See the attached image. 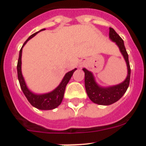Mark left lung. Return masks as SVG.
<instances>
[{
  "label": "left lung",
  "mask_w": 146,
  "mask_h": 146,
  "mask_svg": "<svg viewBox=\"0 0 146 146\" xmlns=\"http://www.w3.org/2000/svg\"><path fill=\"white\" fill-rule=\"evenodd\" d=\"M109 36L110 38L113 42H115L119 47L120 51L126 60L128 74H127L126 80L123 82L116 86L104 88L99 86L96 83L94 75L91 72H89L85 68L82 69V70L85 72V86H86V92H87L89 99L94 103L101 104V105H110V104H113L118 101L123 96V94L126 93L129 85L130 74H131L128 53L125 48L123 40L112 28H110Z\"/></svg>",
  "instance_id": "obj_1"
}]
</instances>
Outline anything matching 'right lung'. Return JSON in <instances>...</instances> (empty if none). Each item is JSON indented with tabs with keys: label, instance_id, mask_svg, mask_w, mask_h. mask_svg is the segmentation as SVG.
<instances>
[{
	"label": "right lung",
	"instance_id": "1",
	"mask_svg": "<svg viewBox=\"0 0 146 146\" xmlns=\"http://www.w3.org/2000/svg\"><path fill=\"white\" fill-rule=\"evenodd\" d=\"M44 28L42 29L41 31L38 32H36L31 36H30L29 38L25 42V43L23 44V47L20 50V55H19V58H18L17 66V76L18 80L20 82V87H21L22 91H23V94H25V97L28 100L32 106L35 107L37 109L39 110H52L58 107L61 103L63 98H64V91H65L66 86L67 83L69 82V80L71 79L72 74L74 72V71L77 69H74L73 70L70 71V72H67L65 74L64 77L62 80L61 82L60 83L58 86L55 90L47 94H36L32 93L30 91L29 89L27 87L25 82L24 80V78L22 74L21 71V58H22V51H23V47H24V45L27 43L28 40L33 38L34 36L37 34L38 32L42 31H44Z\"/></svg>",
	"mask_w": 146,
	"mask_h": 146
}]
</instances>
